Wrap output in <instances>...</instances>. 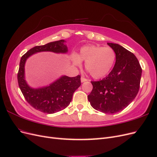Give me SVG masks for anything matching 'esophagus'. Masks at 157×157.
Here are the masks:
<instances>
[{
  "label": "esophagus",
  "instance_id": "esophagus-1",
  "mask_svg": "<svg viewBox=\"0 0 157 157\" xmlns=\"http://www.w3.org/2000/svg\"><path fill=\"white\" fill-rule=\"evenodd\" d=\"M80 80H81V82H85V81H87V80H88V79L85 78H84V77H81V78H80Z\"/></svg>",
  "mask_w": 157,
  "mask_h": 157
}]
</instances>
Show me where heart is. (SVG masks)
Returning <instances> with one entry per match:
<instances>
[{
	"instance_id": "b5f03b06",
	"label": "heart",
	"mask_w": 157,
	"mask_h": 157,
	"mask_svg": "<svg viewBox=\"0 0 157 157\" xmlns=\"http://www.w3.org/2000/svg\"><path fill=\"white\" fill-rule=\"evenodd\" d=\"M116 53L111 47L99 46H85L81 48L78 56L74 55L73 62L80 67L81 61L86 62L85 67L95 78H101L107 76L115 63Z\"/></svg>"
}]
</instances>
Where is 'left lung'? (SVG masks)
Here are the masks:
<instances>
[{
    "label": "left lung",
    "instance_id": "obj_1",
    "mask_svg": "<svg viewBox=\"0 0 157 157\" xmlns=\"http://www.w3.org/2000/svg\"><path fill=\"white\" fill-rule=\"evenodd\" d=\"M107 44L116 53L115 66L105 78L91 81L93 89L88 99L96 110L113 114L123 110L135 99L140 89L142 69L131 52L118 44Z\"/></svg>",
    "mask_w": 157,
    "mask_h": 157
}]
</instances>
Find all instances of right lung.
<instances>
[{"mask_svg":"<svg viewBox=\"0 0 157 157\" xmlns=\"http://www.w3.org/2000/svg\"><path fill=\"white\" fill-rule=\"evenodd\" d=\"M64 40L33 47L23 55L20 60L17 73V81L21 91L26 101L38 111L52 114L63 110L72 100L75 91L80 85V76L69 77L62 76L48 86L33 88L27 84L25 79V64L31 56L37 52H52L54 53H67V47Z\"/></svg>","mask_w":157,"mask_h":157,"instance_id":"add662e5","label":"right lung"}]
</instances>
